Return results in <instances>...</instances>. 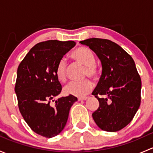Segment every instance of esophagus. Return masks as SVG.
I'll use <instances>...</instances> for the list:
<instances>
[{"label": "esophagus", "mask_w": 153, "mask_h": 153, "mask_svg": "<svg viewBox=\"0 0 153 153\" xmlns=\"http://www.w3.org/2000/svg\"><path fill=\"white\" fill-rule=\"evenodd\" d=\"M87 98H88V97H79L78 99V101H86Z\"/></svg>", "instance_id": "34e87169"}]
</instances>
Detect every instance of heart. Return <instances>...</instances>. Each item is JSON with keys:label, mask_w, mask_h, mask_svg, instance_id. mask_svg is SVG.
<instances>
[{"label": "heart", "mask_w": 153, "mask_h": 153, "mask_svg": "<svg viewBox=\"0 0 153 153\" xmlns=\"http://www.w3.org/2000/svg\"><path fill=\"white\" fill-rule=\"evenodd\" d=\"M70 57L80 64L84 66L83 77H90L96 79L98 75V69L95 64V57L91 49L86 47H79L72 51ZM55 74L58 80L61 82H65L67 78V63L64 59L58 61L55 69ZM93 87V84L89 79H84L81 81H72L64 87V92L67 95L76 97H83L90 92Z\"/></svg>", "instance_id": "obj_1"}]
</instances>
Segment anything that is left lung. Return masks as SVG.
I'll return each instance as SVG.
<instances>
[{"instance_id": "left-lung-1", "label": "left lung", "mask_w": 153, "mask_h": 153, "mask_svg": "<svg viewBox=\"0 0 153 153\" xmlns=\"http://www.w3.org/2000/svg\"><path fill=\"white\" fill-rule=\"evenodd\" d=\"M80 43L90 48L102 65V74L92 93L99 101L92 118L102 130H121L131 122L141 104V80L135 62L109 40L93 38Z\"/></svg>"}]
</instances>
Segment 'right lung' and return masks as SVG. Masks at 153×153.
Instances as JSON below:
<instances>
[{"mask_svg":"<svg viewBox=\"0 0 153 153\" xmlns=\"http://www.w3.org/2000/svg\"><path fill=\"white\" fill-rule=\"evenodd\" d=\"M75 45L72 41L38 43L18 66L15 91L19 110L29 127L41 136L58 135L67 124L71 106L78 101L69 95L50 104L62 89L55 74L57 64Z\"/></svg>","mask_w":153,"mask_h":153,"instance_id":"1","label":"right lung"}]
</instances>
